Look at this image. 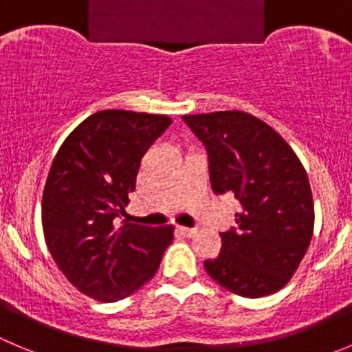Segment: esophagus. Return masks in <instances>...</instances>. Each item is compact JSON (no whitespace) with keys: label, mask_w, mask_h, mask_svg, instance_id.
I'll use <instances>...</instances> for the list:
<instances>
[{"label":"esophagus","mask_w":352,"mask_h":352,"mask_svg":"<svg viewBox=\"0 0 352 352\" xmlns=\"http://www.w3.org/2000/svg\"><path fill=\"white\" fill-rule=\"evenodd\" d=\"M176 232L185 236H193L197 233V228H186V226H176Z\"/></svg>","instance_id":"esophagus-1"}]
</instances>
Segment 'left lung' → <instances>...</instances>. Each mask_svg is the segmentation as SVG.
Here are the masks:
<instances>
[{
	"label": "left lung",
	"instance_id": "8db88e82",
	"mask_svg": "<svg viewBox=\"0 0 352 352\" xmlns=\"http://www.w3.org/2000/svg\"><path fill=\"white\" fill-rule=\"evenodd\" d=\"M204 143L216 195L242 206L236 228L219 233L221 252L204 263L214 282L242 297L282 289L302 261L314 226L307 174L271 126L240 110L183 116Z\"/></svg>",
	"mask_w": 352,
	"mask_h": 352
}]
</instances>
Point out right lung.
Returning a JSON list of instances; mask_svg holds the SVG:
<instances>
[{"mask_svg": "<svg viewBox=\"0 0 352 352\" xmlns=\"http://www.w3.org/2000/svg\"><path fill=\"white\" fill-rule=\"evenodd\" d=\"M173 120L102 110L82 120L56 152L43 192L46 245L79 292L102 302L131 296L159 270L173 226H116L136 188L140 162Z\"/></svg>", "mask_w": 352, "mask_h": 352, "instance_id": "right-lung-1", "label": "right lung"}]
</instances>
